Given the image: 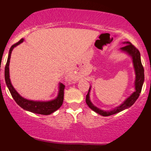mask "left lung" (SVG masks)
Returning a JSON list of instances; mask_svg holds the SVG:
<instances>
[{"mask_svg": "<svg viewBox=\"0 0 151 151\" xmlns=\"http://www.w3.org/2000/svg\"><path fill=\"white\" fill-rule=\"evenodd\" d=\"M126 45L123 47L121 48L122 51L126 52L129 55L132 57L133 59V63L134 66L135 72H136V81H135V88H136V91H134L129 98L126 99V100L122 104L116 107L112 111H103L101 109L97 108V107L94 106L92 104L91 101L89 99V91L90 87L88 91L87 95L86 96V104L89 106L90 109L94 111L96 113H97L100 115L103 116H108L113 115V114H117L119 112L122 111L124 109L129 108L131 106L135 101L138 99V96H139L140 93L141 92L142 86H143V81H144V69H143V65H142L141 60V54L138 50L133 45L131 44V42H126Z\"/></svg>", "mask_w": 151, "mask_h": 151, "instance_id": "left-lung-1", "label": "left lung"}]
</instances>
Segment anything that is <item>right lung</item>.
Segmentation results:
<instances>
[{
    "mask_svg": "<svg viewBox=\"0 0 151 151\" xmlns=\"http://www.w3.org/2000/svg\"><path fill=\"white\" fill-rule=\"evenodd\" d=\"M22 42H23V38L20 40L15 44L13 45L10 49L8 60H7L6 67H5V80H6V85L8 86L10 93H11L13 99L21 108L35 114H42V115H49V114H51L53 112H55V111L58 110V109H60V106L62 105L64 99V89H65V86L62 84H60V91H59L58 97L55 99L50 101H34L27 100L26 99L22 98L15 91L13 86H12L9 78L10 59V56H11L12 50H13V48Z\"/></svg>",
    "mask_w": 151,
    "mask_h": 151,
    "instance_id": "obj_1",
    "label": "right lung"
}]
</instances>
